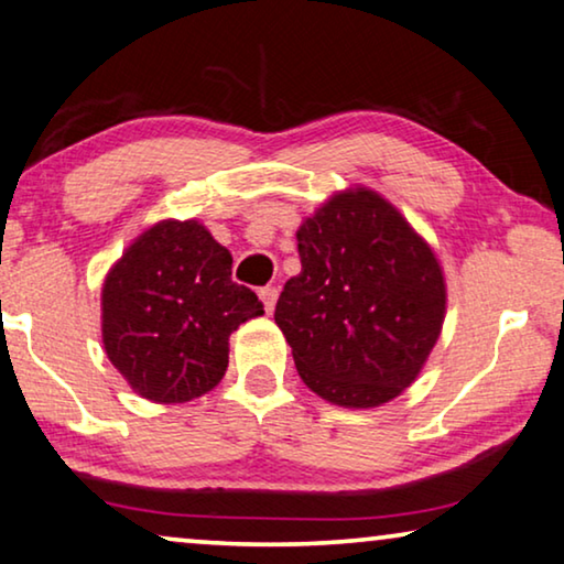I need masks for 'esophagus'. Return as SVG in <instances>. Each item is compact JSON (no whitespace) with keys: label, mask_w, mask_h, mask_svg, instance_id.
Here are the masks:
<instances>
[{"label":"esophagus","mask_w":564,"mask_h":564,"mask_svg":"<svg viewBox=\"0 0 564 564\" xmlns=\"http://www.w3.org/2000/svg\"><path fill=\"white\" fill-rule=\"evenodd\" d=\"M258 296H260V301H263L265 314H271L275 308V301H279V289H275V285H265V289L258 291Z\"/></svg>","instance_id":"1"}]
</instances>
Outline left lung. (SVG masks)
<instances>
[{
	"label": "left lung",
	"instance_id": "8db88e82",
	"mask_svg": "<svg viewBox=\"0 0 564 564\" xmlns=\"http://www.w3.org/2000/svg\"><path fill=\"white\" fill-rule=\"evenodd\" d=\"M301 273L275 324L304 383L345 409H376L414 383L442 335L447 283L430 242L368 186L332 194L299 232Z\"/></svg>",
	"mask_w": 564,
	"mask_h": 564
}]
</instances>
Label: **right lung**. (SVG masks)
Listing matches in <instances>:
<instances>
[{
    "mask_svg": "<svg viewBox=\"0 0 564 564\" xmlns=\"http://www.w3.org/2000/svg\"><path fill=\"white\" fill-rule=\"evenodd\" d=\"M263 314L232 281V256L196 219H161L127 245L101 285V343L142 399L186 403L212 391L229 335Z\"/></svg>",
    "mask_w": 564,
    "mask_h": 564,
    "instance_id": "1",
    "label": "right lung"
}]
</instances>
